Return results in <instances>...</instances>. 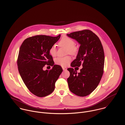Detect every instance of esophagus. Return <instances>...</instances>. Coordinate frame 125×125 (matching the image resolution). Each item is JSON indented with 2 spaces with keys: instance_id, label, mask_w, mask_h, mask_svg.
I'll list each match as a JSON object with an SVG mask.
<instances>
[{
  "instance_id": "34e87169",
  "label": "esophagus",
  "mask_w": 125,
  "mask_h": 125,
  "mask_svg": "<svg viewBox=\"0 0 125 125\" xmlns=\"http://www.w3.org/2000/svg\"><path fill=\"white\" fill-rule=\"evenodd\" d=\"M62 69H63L64 71H66V70H67V68L64 67H62Z\"/></svg>"
}]
</instances>
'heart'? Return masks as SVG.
I'll list each match as a JSON object with an SVG mask.
<instances>
[{"mask_svg": "<svg viewBox=\"0 0 125 125\" xmlns=\"http://www.w3.org/2000/svg\"><path fill=\"white\" fill-rule=\"evenodd\" d=\"M60 47H64L66 48V53L74 55L77 53L78 51V48L75 45V42L73 40L67 36H63L58 42ZM49 53L52 56L55 57L57 54V51L55 45H52L49 50ZM71 58L69 56L64 57H58L55 59V62L56 64L62 66H66L71 62Z\"/></svg>", "mask_w": 125, "mask_h": 125, "instance_id": "1", "label": "heart"}]
</instances>
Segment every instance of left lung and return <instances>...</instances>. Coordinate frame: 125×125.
Returning <instances> with one entry per match:
<instances>
[{
  "label": "left lung",
  "mask_w": 125,
  "mask_h": 125,
  "mask_svg": "<svg viewBox=\"0 0 125 125\" xmlns=\"http://www.w3.org/2000/svg\"><path fill=\"white\" fill-rule=\"evenodd\" d=\"M67 35L80 44L76 58L71 66L83 67L78 73L73 68L67 69L70 73L67 78L69 88L74 94L85 97L95 89L102 77L104 64L103 47L98 36L89 30L74 32Z\"/></svg>",
  "instance_id": "obj_1"
}]
</instances>
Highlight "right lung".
<instances>
[{"mask_svg":"<svg viewBox=\"0 0 125 125\" xmlns=\"http://www.w3.org/2000/svg\"><path fill=\"white\" fill-rule=\"evenodd\" d=\"M56 37L37 35L25 39L21 44L17 61L18 71L27 89L39 97L51 94L55 84L62 72V67L54 65L49 53L50 48L60 39ZM45 65L53 66L50 71H44Z\"/></svg>","mask_w":125,"mask_h":125,"instance_id":"1","label":"right lung"}]
</instances>
